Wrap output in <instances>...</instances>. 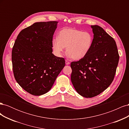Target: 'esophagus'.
Returning <instances> with one entry per match:
<instances>
[{"mask_svg": "<svg viewBox=\"0 0 129 129\" xmlns=\"http://www.w3.org/2000/svg\"><path fill=\"white\" fill-rule=\"evenodd\" d=\"M65 62H66V65H69V64H70V62H68V61L66 60Z\"/></svg>", "mask_w": 129, "mask_h": 129, "instance_id": "1", "label": "esophagus"}]
</instances>
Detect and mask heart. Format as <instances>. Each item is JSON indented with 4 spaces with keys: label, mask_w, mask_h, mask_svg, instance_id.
Returning a JSON list of instances; mask_svg holds the SVG:
<instances>
[{
    "label": "heart",
    "mask_w": 129,
    "mask_h": 129,
    "mask_svg": "<svg viewBox=\"0 0 129 129\" xmlns=\"http://www.w3.org/2000/svg\"><path fill=\"white\" fill-rule=\"evenodd\" d=\"M93 36L90 32H83L75 28H68L61 30L58 37L52 42L54 54L60 57L66 47L67 55L75 60L84 57L91 50Z\"/></svg>",
    "instance_id": "1"
}]
</instances>
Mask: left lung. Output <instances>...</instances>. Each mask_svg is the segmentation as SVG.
I'll use <instances>...</instances> for the list:
<instances>
[{
  "instance_id": "1",
  "label": "left lung",
  "mask_w": 129,
  "mask_h": 129,
  "mask_svg": "<svg viewBox=\"0 0 129 129\" xmlns=\"http://www.w3.org/2000/svg\"><path fill=\"white\" fill-rule=\"evenodd\" d=\"M92 48L87 55L72 62L71 81L78 93L91 98L104 91L114 80L119 61L116 42L102 27L91 25Z\"/></svg>"
}]
</instances>
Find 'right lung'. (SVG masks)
Masks as SVG:
<instances>
[{
	"instance_id": "1",
	"label": "right lung",
	"mask_w": 129,
	"mask_h": 129,
	"mask_svg": "<svg viewBox=\"0 0 129 129\" xmlns=\"http://www.w3.org/2000/svg\"><path fill=\"white\" fill-rule=\"evenodd\" d=\"M57 21L38 22L19 33L12 52L14 76L25 91L34 96L52 88L65 66L63 57L52 53Z\"/></svg>"
}]
</instances>
